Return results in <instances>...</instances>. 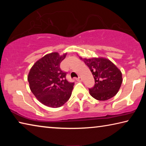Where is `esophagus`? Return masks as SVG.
<instances>
[{
    "label": "esophagus",
    "mask_w": 146,
    "mask_h": 146,
    "mask_svg": "<svg viewBox=\"0 0 146 146\" xmlns=\"http://www.w3.org/2000/svg\"><path fill=\"white\" fill-rule=\"evenodd\" d=\"M76 80L78 81V82H81V81H82V78L81 76H79L78 78H76Z\"/></svg>",
    "instance_id": "obj_1"
}]
</instances>
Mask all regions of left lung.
Here are the masks:
<instances>
[{
	"label": "left lung",
	"instance_id": "1",
	"mask_svg": "<svg viewBox=\"0 0 146 146\" xmlns=\"http://www.w3.org/2000/svg\"><path fill=\"white\" fill-rule=\"evenodd\" d=\"M80 58L90 68L95 79V86L89 89L90 95L101 101L114 97L122 82V73L119 69L105 58Z\"/></svg>",
	"mask_w": 146,
	"mask_h": 146
}]
</instances>
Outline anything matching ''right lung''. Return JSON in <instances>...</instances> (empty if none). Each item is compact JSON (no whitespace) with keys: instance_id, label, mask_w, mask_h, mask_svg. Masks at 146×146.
Masks as SVG:
<instances>
[{"instance_id":"obj_1","label":"right lung","mask_w":146,"mask_h":146,"mask_svg":"<svg viewBox=\"0 0 146 146\" xmlns=\"http://www.w3.org/2000/svg\"><path fill=\"white\" fill-rule=\"evenodd\" d=\"M67 53L47 54L34 64L29 71L28 80L29 88L44 105L59 108L69 100L74 82L66 80V73L60 70V64Z\"/></svg>"}]
</instances>
